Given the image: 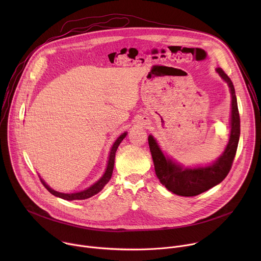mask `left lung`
I'll return each mask as SVG.
<instances>
[{
    "instance_id": "obj_1",
    "label": "left lung",
    "mask_w": 261,
    "mask_h": 261,
    "mask_svg": "<svg viewBox=\"0 0 261 261\" xmlns=\"http://www.w3.org/2000/svg\"><path fill=\"white\" fill-rule=\"evenodd\" d=\"M216 71L223 81L227 83L231 94V129L229 141L225 147V151L215 162L207 166L194 168L184 167L166 157L155 138L152 135H148V145H150L157 177L167 190L179 196H196L220 184L227 176L231 169L232 162L237 154L241 133V122L234 87L227 74L221 68H217Z\"/></svg>"
}]
</instances>
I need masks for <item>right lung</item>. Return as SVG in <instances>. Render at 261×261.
Masks as SVG:
<instances>
[{"label": "right lung", "instance_id": "1", "mask_svg": "<svg viewBox=\"0 0 261 261\" xmlns=\"http://www.w3.org/2000/svg\"><path fill=\"white\" fill-rule=\"evenodd\" d=\"M127 135V132L123 133L122 135H120V137L115 141V143L113 144V147H111L110 150V153H109V158H108V162H107V166H106V169H105V172L104 174L98 179V181H96L94 185H92L91 187H89L88 189L84 190V191H81V192H75V193H62V192H58V191H55L53 190L40 177V180L41 182L43 184L44 187L55 196L57 197H60L62 199H65V200H84V199H87V198H90L92 196H94L95 194L99 193L103 188L104 186L109 181L110 177H111V174H113V170H114V165H115V158H116V152L118 150V147L120 145V143L122 142V140L126 137Z\"/></svg>", "mask_w": 261, "mask_h": 261}]
</instances>
